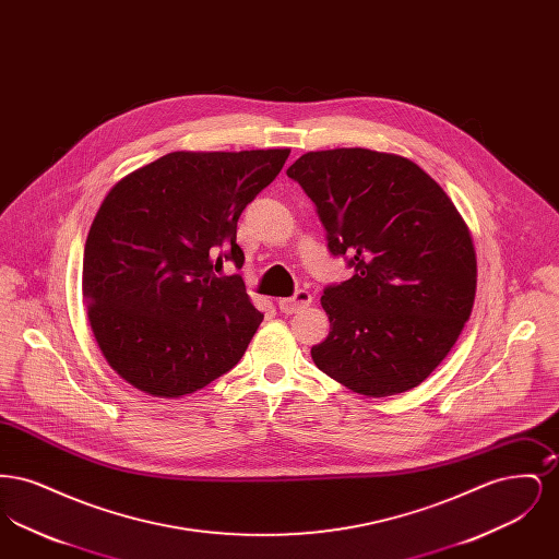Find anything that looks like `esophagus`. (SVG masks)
<instances>
[{"label": "esophagus", "instance_id": "34e87169", "mask_svg": "<svg viewBox=\"0 0 559 559\" xmlns=\"http://www.w3.org/2000/svg\"><path fill=\"white\" fill-rule=\"evenodd\" d=\"M312 304V295L310 292H297L293 297H287V299H278V310L281 312H285V314H295V312H299V310H304V308H308Z\"/></svg>", "mask_w": 559, "mask_h": 559}]
</instances>
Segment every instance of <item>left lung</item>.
Listing matches in <instances>:
<instances>
[{
	"label": "left lung",
	"mask_w": 559,
	"mask_h": 559,
	"mask_svg": "<svg viewBox=\"0 0 559 559\" xmlns=\"http://www.w3.org/2000/svg\"><path fill=\"white\" fill-rule=\"evenodd\" d=\"M287 176L317 205L329 251L347 253L354 267L320 297L331 331L312 347L314 365L369 399L417 388L474 308L478 264L465 219L431 176L400 155L317 151Z\"/></svg>",
	"instance_id": "8db88e82"
}]
</instances>
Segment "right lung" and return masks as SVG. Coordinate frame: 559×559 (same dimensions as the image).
Returning a JSON list of instances; mask_svg holds the SVG:
<instances>
[{
    "instance_id": "add662e5",
    "label": "right lung",
    "mask_w": 559,
    "mask_h": 559,
    "mask_svg": "<svg viewBox=\"0 0 559 559\" xmlns=\"http://www.w3.org/2000/svg\"><path fill=\"white\" fill-rule=\"evenodd\" d=\"M289 148L178 151L108 190L83 251V299L108 365L135 390L182 399L230 371L264 314L242 278L237 222Z\"/></svg>"
}]
</instances>
